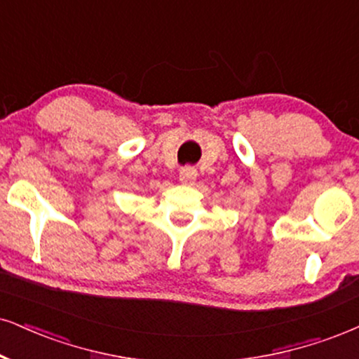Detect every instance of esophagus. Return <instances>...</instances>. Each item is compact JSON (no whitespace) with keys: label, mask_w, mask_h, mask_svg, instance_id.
I'll return each instance as SVG.
<instances>
[{"label":"esophagus","mask_w":359,"mask_h":359,"mask_svg":"<svg viewBox=\"0 0 359 359\" xmlns=\"http://www.w3.org/2000/svg\"><path fill=\"white\" fill-rule=\"evenodd\" d=\"M194 180H196V170L194 168H181L180 171V181L183 184H193Z\"/></svg>","instance_id":"34e87169"}]
</instances>
